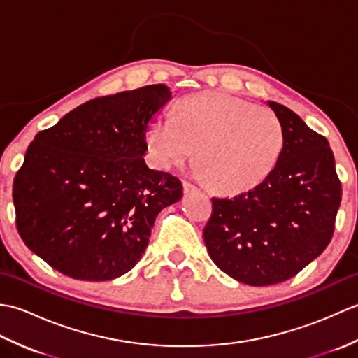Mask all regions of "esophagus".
Returning <instances> with one entry per match:
<instances>
[{"label": "esophagus", "mask_w": 358, "mask_h": 358, "mask_svg": "<svg viewBox=\"0 0 358 358\" xmlns=\"http://www.w3.org/2000/svg\"><path fill=\"white\" fill-rule=\"evenodd\" d=\"M183 187H185V192L186 194H189V192H196L199 191V187H196L195 185H192V183H189V181H185L183 183Z\"/></svg>", "instance_id": "34e87169"}]
</instances>
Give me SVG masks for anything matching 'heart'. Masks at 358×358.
I'll use <instances>...</instances> for the list:
<instances>
[{
    "label": "heart",
    "instance_id": "1",
    "mask_svg": "<svg viewBox=\"0 0 358 358\" xmlns=\"http://www.w3.org/2000/svg\"><path fill=\"white\" fill-rule=\"evenodd\" d=\"M196 150L200 175L212 189L235 194L257 186L275 167L283 127L271 109L224 92L185 98L180 112H162L148 131L149 155L157 166L187 162Z\"/></svg>",
    "mask_w": 358,
    "mask_h": 358
}]
</instances>
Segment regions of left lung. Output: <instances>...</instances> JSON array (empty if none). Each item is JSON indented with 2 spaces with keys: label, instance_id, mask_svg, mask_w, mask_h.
Wrapping results in <instances>:
<instances>
[{
  "label": "left lung",
  "instance_id": "obj_1",
  "mask_svg": "<svg viewBox=\"0 0 358 358\" xmlns=\"http://www.w3.org/2000/svg\"><path fill=\"white\" fill-rule=\"evenodd\" d=\"M283 127V149L260 185L214 196L203 237L227 275L269 286L296 275L320 255L336 229L341 183L328 140L283 104L269 101Z\"/></svg>",
  "mask_w": 358,
  "mask_h": 358
}]
</instances>
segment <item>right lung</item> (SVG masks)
Instances as JSON below:
<instances>
[{
  "label": "right lung",
  "mask_w": 358,
  "mask_h": 358,
  "mask_svg": "<svg viewBox=\"0 0 358 358\" xmlns=\"http://www.w3.org/2000/svg\"><path fill=\"white\" fill-rule=\"evenodd\" d=\"M171 100L164 85L94 98L38 132L13 180L20 237L67 277L113 280L148 248L164 208L183 185L144 163L155 113Z\"/></svg>",
  "instance_id": "add662e5"
}]
</instances>
